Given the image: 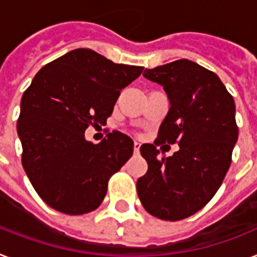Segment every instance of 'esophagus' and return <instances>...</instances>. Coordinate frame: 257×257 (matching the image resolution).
<instances>
[{"instance_id": "34e87169", "label": "esophagus", "mask_w": 257, "mask_h": 257, "mask_svg": "<svg viewBox=\"0 0 257 257\" xmlns=\"http://www.w3.org/2000/svg\"><path fill=\"white\" fill-rule=\"evenodd\" d=\"M139 150H141V143L139 142H134V154L138 155L139 154Z\"/></svg>"}]
</instances>
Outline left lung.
Returning <instances> with one entry per match:
<instances>
[{
  "mask_svg": "<svg viewBox=\"0 0 257 257\" xmlns=\"http://www.w3.org/2000/svg\"><path fill=\"white\" fill-rule=\"evenodd\" d=\"M143 76L164 88L171 107L155 144L141 147L148 171L138 180V196L154 217L181 220L213 198L230 168L238 141L234 98L214 72L188 59ZM162 143H177L180 150L159 157Z\"/></svg>",
  "mask_w": 257,
  "mask_h": 257,
  "instance_id": "8db88e82",
  "label": "left lung"
}]
</instances>
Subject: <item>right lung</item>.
Wrapping results in <instances>:
<instances>
[{
  "label": "right lung",
  "mask_w": 257,
  "mask_h": 257,
  "mask_svg": "<svg viewBox=\"0 0 257 257\" xmlns=\"http://www.w3.org/2000/svg\"><path fill=\"white\" fill-rule=\"evenodd\" d=\"M143 67L115 64L77 48L44 65L23 93L17 131L22 165L48 206L80 215L101 205L107 181L133 156L134 142L119 131L98 144L85 139L90 124H105L120 90Z\"/></svg>",
  "instance_id": "add662e5"
}]
</instances>
